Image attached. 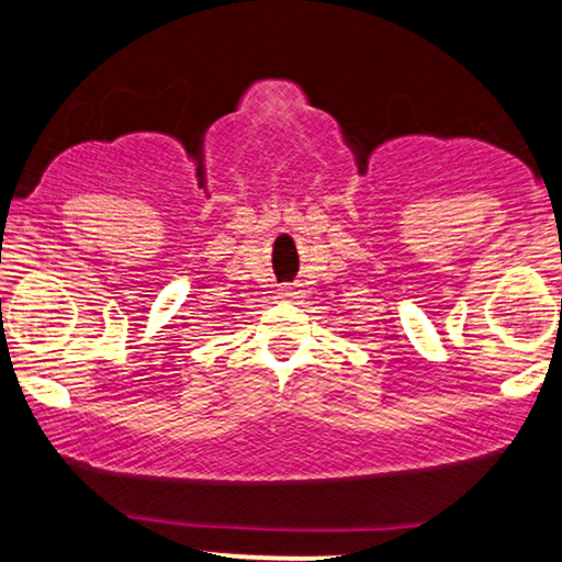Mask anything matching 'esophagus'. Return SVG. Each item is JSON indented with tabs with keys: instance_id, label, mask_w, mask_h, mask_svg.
<instances>
[{
	"instance_id": "esophagus-1",
	"label": "esophagus",
	"mask_w": 562,
	"mask_h": 562,
	"mask_svg": "<svg viewBox=\"0 0 562 562\" xmlns=\"http://www.w3.org/2000/svg\"><path fill=\"white\" fill-rule=\"evenodd\" d=\"M302 294H304V291L299 286H281L279 289V296L286 299V302H296V299H302Z\"/></svg>"
}]
</instances>
